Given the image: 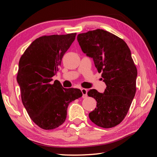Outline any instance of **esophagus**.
<instances>
[{"label":"esophagus","mask_w":157,"mask_h":157,"mask_svg":"<svg viewBox=\"0 0 157 157\" xmlns=\"http://www.w3.org/2000/svg\"><path fill=\"white\" fill-rule=\"evenodd\" d=\"M81 91H82V94H83V98H86L87 97V92H88V90H87V89H86V88H82L81 89Z\"/></svg>","instance_id":"34e87169"}]
</instances>
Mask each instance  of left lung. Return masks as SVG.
<instances>
[{
    "label": "left lung",
    "instance_id": "obj_1",
    "mask_svg": "<svg viewBox=\"0 0 157 157\" xmlns=\"http://www.w3.org/2000/svg\"><path fill=\"white\" fill-rule=\"evenodd\" d=\"M77 39L106 86L104 93L88 92L97 102L89 118L101 128H113L124 119L136 94L138 72L131 52L123 40L103 29L79 34Z\"/></svg>",
    "mask_w": 157,
    "mask_h": 157
}]
</instances>
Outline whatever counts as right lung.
I'll return each instance as SVG.
<instances>
[{"instance_id":"obj_1","label":"right lung","mask_w":157,"mask_h":157,"mask_svg":"<svg viewBox=\"0 0 157 157\" xmlns=\"http://www.w3.org/2000/svg\"><path fill=\"white\" fill-rule=\"evenodd\" d=\"M75 36L76 33L41 36L19 59L17 80L23 105L32 121L43 129L62 125L69 103L82 96L79 89L64 88L56 80L51 83Z\"/></svg>"}]
</instances>
